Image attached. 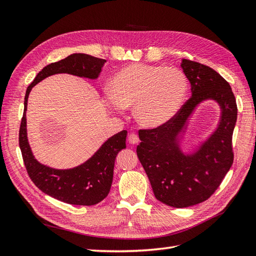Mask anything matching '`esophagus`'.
Wrapping results in <instances>:
<instances>
[{"label":"esophagus","mask_w":256,"mask_h":256,"mask_svg":"<svg viewBox=\"0 0 256 256\" xmlns=\"http://www.w3.org/2000/svg\"><path fill=\"white\" fill-rule=\"evenodd\" d=\"M128 142L130 144H137L140 142V138H138V135L137 134H135V133H130V135H128Z\"/></svg>","instance_id":"1"}]
</instances>
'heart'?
<instances>
[{
  "instance_id": "heart-1",
  "label": "heart",
  "mask_w": 256,
  "mask_h": 256,
  "mask_svg": "<svg viewBox=\"0 0 256 256\" xmlns=\"http://www.w3.org/2000/svg\"><path fill=\"white\" fill-rule=\"evenodd\" d=\"M187 92V76L180 68L135 62L111 78L106 104L114 110L134 106L140 126L156 128L178 112Z\"/></svg>"
}]
</instances>
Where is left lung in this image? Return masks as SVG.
<instances>
[{
  "instance_id": "1",
  "label": "left lung",
  "mask_w": 256,
  "mask_h": 256,
  "mask_svg": "<svg viewBox=\"0 0 256 256\" xmlns=\"http://www.w3.org/2000/svg\"><path fill=\"white\" fill-rule=\"evenodd\" d=\"M180 66L190 82L192 97L162 126L140 130L136 149L154 196L173 208L198 204L220 187L234 162L232 140L238 111L230 85L215 70L189 60H182ZM206 99L220 104L219 126L196 152L182 154L180 133L194 108Z\"/></svg>"
}]
</instances>
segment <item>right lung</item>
I'll list each match as a JSON object with an SVG mask.
<instances>
[{"instance_id":"1","label":"right lung","mask_w":256,"mask_h":256,"mask_svg":"<svg viewBox=\"0 0 256 256\" xmlns=\"http://www.w3.org/2000/svg\"><path fill=\"white\" fill-rule=\"evenodd\" d=\"M104 60L86 54H72L64 60L52 62L44 67L34 78L26 92L24 116L19 128V147L24 166L34 185L53 198L74 206H94L102 201L109 194L114 178L116 154L126 148V130L104 142L83 164L74 168L56 170L41 164L31 152L27 137L26 111L30 90L45 78L57 74H69L81 78H96L100 76Z\"/></svg>"}]
</instances>
